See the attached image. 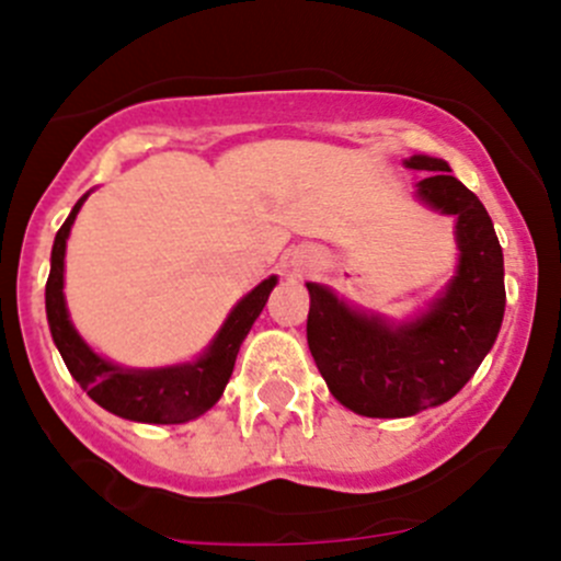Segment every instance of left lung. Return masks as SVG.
<instances>
[{
  "mask_svg": "<svg viewBox=\"0 0 561 561\" xmlns=\"http://www.w3.org/2000/svg\"><path fill=\"white\" fill-rule=\"evenodd\" d=\"M426 173L415 197L456 217L458 263L448 285L410 320L350 307L331 287L307 282V342L328 390L366 417H407L445 404L478 371L505 317V260L489 211L445 160L412 154Z\"/></svg>",
  "mask_w": 561,
  "mask_h": 561,
  "instance_id": "obj_1",
  "label": "left lung"
}]
</instances>
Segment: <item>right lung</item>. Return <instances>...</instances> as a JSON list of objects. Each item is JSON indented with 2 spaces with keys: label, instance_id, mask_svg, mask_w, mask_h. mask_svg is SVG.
Listing matches in <instances>:
<instances>
[{
  "label": "right lung",
  "instance_id": "right-lung-1",
  "mask_svg": "<svg viewBox=\"0 0 561 561\" xmlns=\"http://www.w3.org/2000/svg\"><path fill=\"white\" fill-rule=\"evenodd\" d=\"M72 206L70 217L59 228L50 249V274L45 282V314H48L50 336L56 350L65 358L72 380L78 382L100 407L124 421L135 423H186L211 410L225 393L230 375H233L236 355L241 342L247 339L249 328L263 312L271 290L276 287V276L260 282L252 293H247L233 309L228 320L217 331L206 350L195 360L160 369H129V366L113 364L94 353L81 333L72 325L65 301V252L70 228L81 211L83 201Z\"/></svg>",
  "mask_w": 561,
  "mask_h": 561
}]
</instances>
